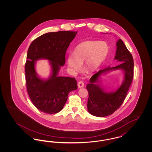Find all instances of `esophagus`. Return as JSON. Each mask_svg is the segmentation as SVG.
<instances>
[{"label": "esophagus", "instance_id": "obj_1", "mask_svg": "<svg viewBox=\"0 0 152 152\" xmlns=\"http://www.w3.org/2000/svg\"><path fill=\"white\" fill-rule=\"evenodd\" d=\"M77 86H78V87H79V88H83V87H84V82H83V81H79V82L78 83Z\"/></svg>", "mask_w": 152, "mask_h": 152}]
</instances>
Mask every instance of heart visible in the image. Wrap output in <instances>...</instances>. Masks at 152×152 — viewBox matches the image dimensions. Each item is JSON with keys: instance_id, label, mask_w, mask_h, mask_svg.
<instances>
[{"instance_id": "obj_1", "label": "heart", "mask_w": 152, "mask_h": 152, "mask_svg": "<svg viewBox=\"0 0 152 152\" xmlns=\"http://www.w3.org/2000/svg\"><path fill=\"white\" fill-rule=\"evenodd\" d=\"M108 45L104 42L86 41L79 44L75 49L73 54L67 58V65L73 72H77L85 61V68L87 70H96L108 55Z\"/></svg>"}]
</instances>
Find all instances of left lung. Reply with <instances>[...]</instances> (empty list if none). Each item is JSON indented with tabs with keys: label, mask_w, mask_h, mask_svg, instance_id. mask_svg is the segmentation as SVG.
<instances>
[{
	"label": "left lung",
	"mask_w": 152,
	"mask_h": 152,
	"mask_svg": "<svg viewBox=\"0 0 152 152\" xmlns=\"http://www.w3.org/2000/svg\"><path fill=\"white\" fill-rule=\"evenodd\" d=\"M116 56L114 58L121 64L115 67L101 69L94 75L87 86L89 97L87 108L89 113L96 117H105L112 115L119 108L124 101L133 78V58L121 39L116 43ZM120 69L124 73L122 85L115 91L107 93L102 86L99 76L112 70Z\"/></svg>",
	"instance_id": "8db88e82"
}]
</instances>
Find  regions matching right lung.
Returning <instances> with one entry per match:
<instances>
[{"label": "right lung", "mask_w": 152, "mask_h": 152, "mask_svg": "<svg viewBox=\"0 0 152 152\" xmlns=\"http://www.w3.org/2000/svg\"><path fill=\"white\" fill-rule=\"evenodd\" d=\"M77 33L69 31L46 33L29 45L25 64L27 89L35 107L45 113L61 110L68 94L77 89L75 78L58 76L60 67L65 64L66 51ZM40 59L50 61L51 73L47 80L40 78L36 73V61Z\"/></svg>", "instance_id": "add662e5"}]
</instances>
